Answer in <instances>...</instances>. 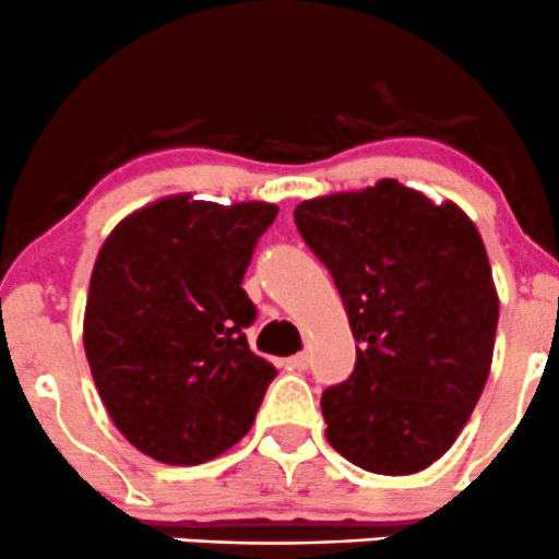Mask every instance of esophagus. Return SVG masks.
Masks as SVG:
<instances>
[{
    "instance_id": "1",
    "label": "esophagus",
    "mask_w": 559,
    "mask_h": 559,
    "mask_svg": "<svg viewBox=\"0 0 559 559\" xmlns=\"http://www.w3.org/2000/svg\"><path fill=\"white\" fill-rule=\"evenodd\" d=\"M284 366L289 371H305L310 366V355L308 353H299V355H292V358L284 360Z\"/></svg>"
}]
</instances>
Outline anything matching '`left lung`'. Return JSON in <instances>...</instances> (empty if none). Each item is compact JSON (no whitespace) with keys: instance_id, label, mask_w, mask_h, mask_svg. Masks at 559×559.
Here are the masks:
<instances>
[{"instance_id":"1","label":"left lung","mask_w":559,"mask_h":559,"mask_svg":"<svg viewBox=\"0 0 559 559\" xmlns=\"http://www.w3.org/2000/svg\"><path fill=\"white\" fill-rule=\"evenodd\" d=\"M299 236L345 302L355 369L323 392L355 467L414 475L451 449L493 360L499 294L475 223L397 180L302 201Z\"/></svg>"}]
</instances>
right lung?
I'll return each instance as SVG.
<instances>
[{
	"label": "right lung",
	"instance_id": "add662e5",
	"mask_svg": "<svg viewBox=\"0 0 559 559\" xmlns=\"http://www.w3.org/2000/svg\"><path fill=\"white\" fill-rule=\"evenodd\" d=\"M275 214L265 201L167 195L97 251L84 353L110 419L145 456L193 467L254 425L278 371L249 349L257 308L241 284Z\"/></svg>",
	"mask_w": 559,
	"mask_h": 559
}]
</instances>
